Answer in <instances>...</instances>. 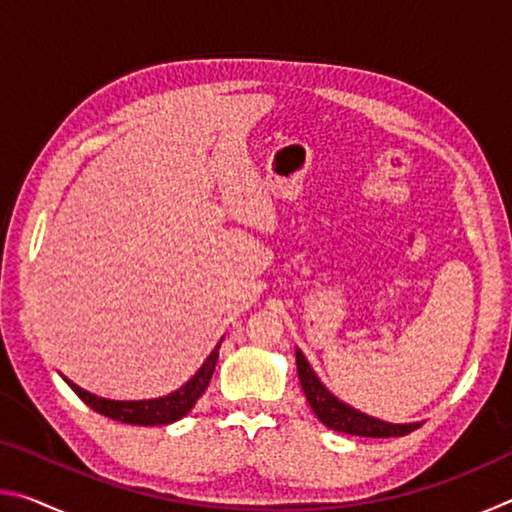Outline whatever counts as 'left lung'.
Returning <instances> with one entry per match:
<instances>
[{"label":"left lung","mask_w":512,"mask_h":512,"mask_svg":"<svg viewBox=\"0 0 512 512\" xmlns=\"http://www.w3.org/2000/svg\"><path fill=\"white\" fill-rule=\"evenodd\" d=\"M296 363H298V377L302 384V391L307 395V402L318 420L325 424V427L341 431V433H352V436H368V438H393V436H406L420 427L415 424H391L381 422L377 418H370V415L361 413L352 406L343 404L339 397H334L327 388L320 384V379L314 375V370L305 359V354L296 350Z\"/></svg>","instance_id":"8db88e82"}]
</instances>
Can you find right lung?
<instances>
[{"label": "right lung", "instance_id": "add662e5", "mask_svg": "<svg viewBox=\"0 0 512 512\" xmlns=\"http://www.w3.org/2000/svg\"><path fill=\"white\" fill-rule=\"evenodd\" d=\"M221 341L212 350L210 357H207L201 370H198L183 388H178L176 393H171L167 397H158V400H140V402L103 400V397L83 391V388L72 384L69 379H65V381L72 386V391L90 406V409H94L101 415H106V418H110V420H117L124 424H144V427H155V424H171L192 411L194 404L198 402V397H201L205 393V388L210 386V379H212L214 368H216V359H219Z\"/></svg>", "mask_w": 512, "mask_h": 512}]
</instances>
